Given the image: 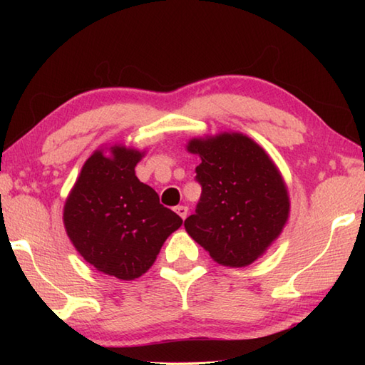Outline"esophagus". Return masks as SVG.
<instances>
[{"mask_svg": "<svg viewBox=\"0 0 365 365\" xmlns=\"http://www.w3.org/2000/svg\"><path fill=\"white\" fill-rule=\"evenodd\" d=\"M175 213L180 216L182 220H185L187 218V215H188V207H185V205H178V207H175Z\"/></svg>", "mask_w": 365, "mask_h": 365, "instance_id": "34e87169", "label": "esophagus"}]
</instances>
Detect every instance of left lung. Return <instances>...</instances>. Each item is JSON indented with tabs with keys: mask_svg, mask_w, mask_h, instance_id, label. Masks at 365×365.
<instances>
[{
	"mask_svg": "<svg viewBox=\"0 0 365 365\" xmlns=\"http://www.w3.org/2000/svg\"><path fill=\"white\" fill-rule=\"evenodd\" d=\"M187 149L200 157L196 180L202 195L185 230L220 265H251L289 221L281 170L254 139L237 131L192 138Z\"/></svg>",
	"mask_w": 365,
	"mask_h": 365,
	"instance_id": "obj_1",
	"label": "left lung"
}]
</instances>
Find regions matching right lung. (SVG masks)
I'll return each mask as SVG.
<instances>
[{
  "instance_id": "add662e5",
  "label": "right lung",
  "mask_w": 365,
  "mask_h": 365,
  "mask_svg": "<svg viewBox=\"0 0 365 365\" xmlns=\"http://www.w3.org/2000/svg\"><path fill=\"white\" fill-rule=\"evenodd\" d=\"M144 155L123 144L96 150L83 165L63 213L81 257L122 281L143 276L183 222L160 204L153 188L139 182L135 168Z\"/></svg>"
}]
</instances>
